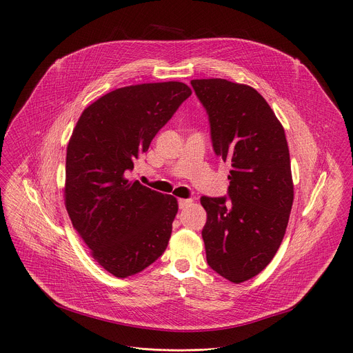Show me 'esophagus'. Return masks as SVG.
<instances>
[{
	"label": "esophagus",
	"instance_id": "34e87169",
	"mask_svg": "<svg viewBox=\"0 0 353 353\" xmlns=\"http://www.w3.org/2000/svg\"><path fill=\"white\" fill-rule=\"evenodd\" d=\"M192 203H193L192 199H179V207H180L181 210L185 208V207H189Z\"/></svg>",
	"mask_w": 353,
	"mask_h": 353
}]
</instances>
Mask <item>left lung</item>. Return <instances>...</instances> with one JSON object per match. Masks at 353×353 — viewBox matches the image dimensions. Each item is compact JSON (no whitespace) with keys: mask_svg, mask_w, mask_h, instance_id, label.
<instances>
[{"mask_svg":"<svg viewBox=\"0 0 353 353\" xmlns=\"http://www.w3.org/2000/svg\"><path fill=\"white\" fill-rule=\"evenodd\" d=\"M214 153L231 163L228 196L200 199L207 264L231 283L260 274L274 258L294 201L283 125L254 88L227 79H194Z\"/></svg>","mask_w":353,"mask_h":353,"instance_id":"left-lung-1","label":"left lung"}]
</instances>
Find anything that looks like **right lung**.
I'll return each instance as SVG.
<instances>
[{
    "mask_svg": "<svg viewBox=\"0 0 353 353\" xmlns=\"http://www.w3.org/2000/svg\"><path fill=\"white\" fill-rule=\"evenodd\" d=\"M190 95L181 82L119 88L89 105L70 136L68 214L97 263L117 278L143 271L169 244L177 200L128 174Z\"/></svg>",
    "mask_w": 353,
    "mask_h": 353,
    "instance_id": "obj_1",
    "label": "right lung"
}]
</instances>
